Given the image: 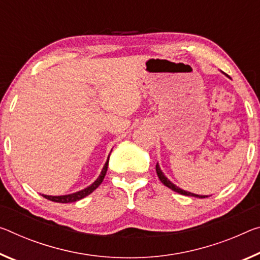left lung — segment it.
Segmentation results:
<instances>
[{
  "instance_id": "8db88e82",
  "label": "left lung",
  "mask_w": 260,
  "mask_h": 260,
  "mask_svg": "<svg viewBox=\"0 0 260 260\" xmlns=\"http://www.w3.org/2000/svg\"><path fill=\"white\" fill-rule=\"evenodd\" d=\"M156 172H157V176L160 182H162L164 185H166L167 187H169L170 189H172V191H175L177 193H179V194H183V196H191V197H197V198H207L208 196H199V194H194V193H191V192H187L185 191V189H182L179 188L178 186H176V185L174 183H171L170 180H169L166 176H164V174L162 172V170H160V168L158 166V163L156 164Z\"/></svg>"
}]
</instances>
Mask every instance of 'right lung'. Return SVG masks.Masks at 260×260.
<instances>
[{"label": "right lung", "instance_id": "1", "mask_svg": "<svg viewBox=\"0 0 260 260\" xmlns=\"http://www.w3.org/2000/svg\"><path fill=\"white\" fill-rule=\"evenodd\" d=\"M109 158L110 156L108 157V160H106L105 166L103 167V170L101 172V175L98 178L94 180V182L90 185V186L85 187L83 189H81V191L75 192V193H72V194H66V196H46V194H41L44 198H46V199L51 200V201H54V203H60V204H68V203H75V201H78L81 199H83L86 196H89L90 193H92L94 189H96L100 185L102 184L103 179H104V177L106 175V171H108V167H109Z\"/></svg>", "mask_w": 260, "mask_h": 260}]
</instances>
